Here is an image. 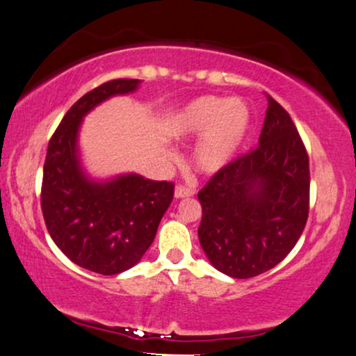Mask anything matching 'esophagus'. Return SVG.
<instances>
[{"mask_svg":"<svg viewBox=\"0 0 356 356\" xmlns=\"http://www.w3.org/2000/svg\"><path fill=\"white\" fill-rule=\"evenodd\" d=\"M195 192L190 187H185V185H177L176 190H174V197L176 198H187L192 197Z\"/></svg>","mask_w":356,"mask_h":356,"instance_id":"esophagus-1","label":"esophagus"}]
</instances>
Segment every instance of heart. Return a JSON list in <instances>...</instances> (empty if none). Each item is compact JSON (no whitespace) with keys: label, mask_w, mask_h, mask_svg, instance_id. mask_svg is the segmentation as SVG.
I'll list each match as a JSON object with an SVG mask.
<instances>
[{"label":"heart","mask_w":356,"mask_h":356,"mask_svg":"<svg viewBox=\"0 0 356 356\" xmlns=\"http://www.w3.org/2000/svg\"><path fill=\"white\" fill-rule=\"evenodd\" d=\"M250 127V109L240 98L200 97L172 118L169 132L174 138L192 140L203 135L193 161L202 172H218L232 161Z\"/></svg>","instance_id":"1"}]
</instances>
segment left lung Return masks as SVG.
<instances>
[{
    "mask_svg": "<svg viewBox=\"0 0 356 356\" xmlns=\"http://www.w3.org/2000/svg\"><path fill=\"white\" fill-rule=\"evenodd\" d=\"M198 200L200 245L218 271L254 277L290 253L308 219L309 161L276 99L268 95L258 147L214 174Z\"/></svg>",
    "mask_w": 356,
    "mask_h": 356,
    "instance_id": "8db88e82",
    "label": "left lung"
}]
</instances>
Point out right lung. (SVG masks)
Segmentation results:
<instances>
[{"instance_id":"add662e5","label":"right lung","mask_w":356,"mask_h":356,"mask_svg":"<svg viewBox=\"0 0 356 356\" xmlns=\"http://www.w3.org/2000/svg\"><path fill=\"white\" fill-rule=\"evenodd\" d=\"M138 79L99 85L72 104L48 143L43 166L42 211L58 248L80 268L114 276L135 266L153 243L174 197V184L124 174L90 179L80 164L82 119L114 95L138 88Z\"/></svg>"}]
</instances>
